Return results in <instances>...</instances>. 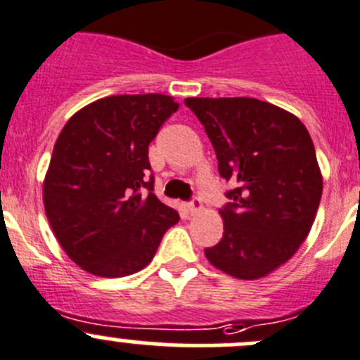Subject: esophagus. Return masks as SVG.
I'll return each mask as SVG.
<instances>
[{
	"mask_svg": "<svg viewBox=\"0 0 360 360\" xmlns=\"http://www.w3.org/2000/svg\"><path fill=\"white\" fill-rule=\"evenodd\" d=\"M188 210H190L191 216H195V214L200 212V210H202V200H200V198L195 197L193 200L188 203Z\"/></svg>",
	"mask_w": 360,
	"mask_h": 360,
	"instance_id": "34e87169",
	"label": "esophagus"
}]
</instances>
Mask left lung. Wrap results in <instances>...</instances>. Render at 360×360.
Masks as SVG:
<instances>
[{
    "label": "left lung",
    "mask_w": 360,
    "mask_h": 360,
    "mask_svg": "<svg viewBox=\"0 0 360 360\" xmlns=\"http://www.w3.org/2000/svg\"><path fill=\"white\" fill-rule=\"evenodd\" d=\"M205 129L219 176L233 184L219 209L221 240L205 249L210 264L256 281L291 259L310 233L322 174L307 127L282 108L252 97H188Z\"/></svg>",
    "instance_id": "8db88e82"
}]
</instances>
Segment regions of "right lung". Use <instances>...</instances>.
<instances>
[{
    "instance_id": "obj_1",
    "label": "right lung",
    "mask_w": 360,
    "mask_h": 360,
    "mask_svg": "<svg viewBox=\"0 0 360 360\" xmlns=\"http://www.w3.org/2000/svg\"><path fill=\"white\" fill-rule=\"evenodd\" d=\"M177 108L163 94L110 96L60 130L43 203L60 248L89 274L115 278L143 270L179 221L153 193L155 177L148 179V146Z\"/></svg>"
}]
</instances>
